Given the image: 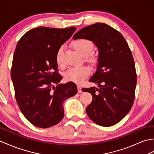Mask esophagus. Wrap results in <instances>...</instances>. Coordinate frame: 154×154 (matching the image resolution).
Masks as SVG:
<instances>
[{
	"mask_svg": "<svg viewBox=\"0 0 154 154\" xmlns=\"http://www.w3.org/2000/svg\"><path fill=\"white\" fill-rule=\"evenodd\" d=\"M77 90H78L79 93H82V92H83V91H82V90H81V87H80V86H77Z\"/></svg>",
	"mask_w": 154,
	"mask_h": 154,
	"instance_id": "obj_1",
	"label": "esophagus"
}]
</instances>
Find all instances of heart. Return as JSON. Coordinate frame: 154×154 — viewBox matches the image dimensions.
<instances>
[{
	"label": "heart",
	"instance_id": "obj_1",
	"mask_svg": "<svg viewBox=\"0 0 154 154\" xmlns=\"http://www.w3.org/2000/svg\"><path fill=\"white\" fill-rule=\"evenodd\" d=\"M73 46L75 51L80 54L81 56H85V58L88 62L91 63H95L97 61L96 57L93 54H88L92 49V42L85 38H80L75 41ZM63 48L61 47L58 49L56 54V62L58 66H62L63 62L62 61ZM91 73V69L88 66H79L73 67L67 70L64 77L65 80L68 82H73L75 83H81L86 78H87Z\"/></svg>",
	"mask_w": 154,
	"mask_h": 154
}]
</instances>
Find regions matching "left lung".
<instances>
[{"label": "left lung", "instance_id": "8db88e82", "mask_svg": "<svg viewBox=\"0 0 154 154\" xmlns=\"http://www.w3.org/2000/svg\"><path fill=\"white\" fill-rule=\"evenodd\" d=\"M79 38L92 41L99 51L97 69L89 81L100 88L82 89L92 96L86 112L99 125H114L129 112L134 100L137 73L131 49L123 35L106 23L81 29L73 36Z\"/></svg>", "mask_w": 154, "mask_h": 154}]
</instances>
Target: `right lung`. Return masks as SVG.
<instances>
[{
  "label": "right lung",
  "mask_w": 154,
  "mask_h": 154,
  "mask_svg": "<svg viewBox=\"0 0 154 154\" xmlns=\"http://www.w3.org/2000/svg\"><path fill=\"white\" fill-rule=\"evenodd\" d=\"M75 30V27H36L16 45L11 69L15 97L21 113L35 126L45 128L60 123L63 102L77 93L73 82L58 84L62 77L56 62L58 49Z\"/></svg>",
  "instance_id": "add662e5"
}]
</instances>
